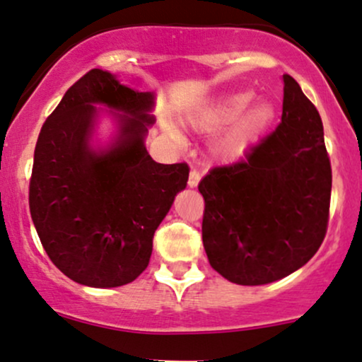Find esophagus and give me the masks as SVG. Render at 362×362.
<instances>
[{"label":"esophagus","mask_w":362,"mask_h":362,"mask_svg":"<svg viewBox=\"0 0 362 362\" xmlns=\"http://www.w3.org/2000/svg\"><path fill=\"white\" fill-rule=\"evenodd\" d=\"M200 180H202V174L198 173L197 169H192V173H189V180H188V185L192 186V188H194V186H197L198 182H200Z\"/></svg>","instance_id":"obj_1"}]
</instances>
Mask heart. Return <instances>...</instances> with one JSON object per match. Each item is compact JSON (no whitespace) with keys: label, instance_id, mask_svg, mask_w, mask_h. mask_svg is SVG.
Wrapping results in <instances>:
<instances>
[{"label":"heart","instance_id":"b5f03b06","mask_svg":"<svg viewBox=\"0 0 362 362\" xmlns=\"http://www.w3.org/2000/svg\"><path fill=\"white\" fill-rule=\"evenodd\" d=\"M253 92L243 90L222 97L194 112L189 123L202 132H226L215 141V150L227 159H235L246 152L270 127L275 117V107L269 100L252 104Z\"/></svg>","mask_w":362,"mask_h":362}]
</instances>
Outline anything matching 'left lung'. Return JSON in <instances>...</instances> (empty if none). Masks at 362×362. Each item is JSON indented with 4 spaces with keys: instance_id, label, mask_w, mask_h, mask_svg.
Wrapping results in <instances>:
<instances>
[{
    "instance_id": "8db88e82",
    "label": "left lung",
    "mask_w": 362,
    "mask_h": 362,
    "mask_svg": "<svg viewBox=\"0 0 362 362\" xmlns=\"http://www.w3.org/2000/svg\"><path fill=\"white\" fill-rule=\"evenodd\" d=\"M279 127L198 185L210 265L239 286H262L301 269L322 246L330 217L332 165L315 104L284 75Z\"/></svg>"
}]
</instances>
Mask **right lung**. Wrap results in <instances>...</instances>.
Wrapping results in <instances>:
<instances>
[{"instance_id":"add662e5","label":"right lung","mask_w":362,"mask_h":362,"mask_svg":"<svg viewBox=\"0 0 362 362\" xmlns=\"http://www.w3.org/2000/svg\"><path fill=\"white\" fill-rule=\"evenodd\" d=\"M93 103L124 112L120 136L97 154L88 147ZM153 93L87 71L44 121L34 152L28 206L47 257L90 287L133 282L147 269L153 233L186 188V162L159 164L144 145Z\"/></svg>"}]
</instances>
